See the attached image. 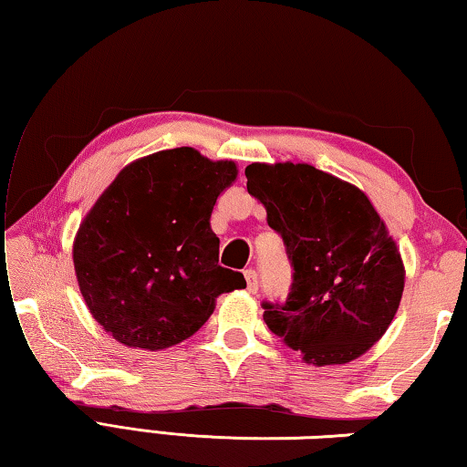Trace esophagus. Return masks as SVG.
<instances>
[{"label":"esophagus","instance_id":"esophagus-1","mask_svg":"<svg viewBox=\"0 0 467 467\" xmlns=\"http://www.w3.org/2000/svg\"><path fill=\"white\" fill-rule=\"evenodd\" d=\"M243 274H244V280H247V290L251 292V295H255L259 288V280H257L255 270H244Z\"/></svg>","mask_w":467,"mask_h":467}]
</instances>
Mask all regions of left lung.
I'll return each mask as SVG.
<instances>
[{
    "label": "left lung",
    "mask_w": 467,
    "mask_h": 467,
    "mask_svg": "<svg viewBox=\"0 0 467 467\" xmlns=\"http://www.w3.org/2000/svg\"><path fill=\"white\" fill-rule=\"evenodd\" d=\"M292 265L284 303L264 321L309 365H344L381 337L404 292V264L368 197L311 164L244 169Z\"/></svg>",
    "instance_id": "obj_1"
}]
</instances>
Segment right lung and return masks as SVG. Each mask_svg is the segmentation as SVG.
Masks as SVG:
<instances>
[{
	"label": "right lung",
	"instance_id": "add662e5",
	"mask_svg": "<svg viewBox=\"0 0 467 467\" xmlns=\"http://www.w3.org/2000/svg\"><path fill=\"white\" fill-rule=\"evenodd\" d=\"M236 179L231 161L162 150L125 167L84 218L74 267L92 317L117 342L162 350L193 336L223 292L244 288L218 265L210 216Z\"/></svg>",
	"mask_w": 467,
	"mask_h": 467
}]
</instances>
